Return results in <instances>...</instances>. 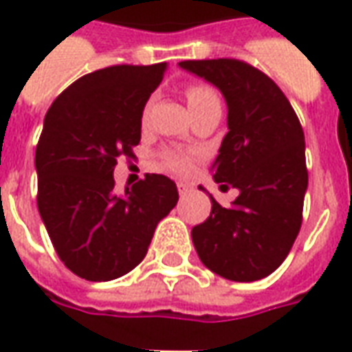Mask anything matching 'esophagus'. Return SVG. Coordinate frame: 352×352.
Returning a JSON list of instances; mask_svg holds the SVG:
<instances>
[{
    "label": "esophagus",
    "mask_w": 352,
    "mask_h": 352,
    "mask_svg": "<svg viewBox=\"0 0 352 352\" xmlns=\"http://www.w3.org/2000/svg\"><path fill=\"white\" fill-rule=\"evenodd\" d=\"M177 188H179V194H181V196H186L188 192L194 190V184L186 183V181H179V183H177Z\"/></svg>",
    "instance_id": "1"
}]
</instances>
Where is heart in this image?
<instances>
[{
    "mask_svg": "<svg viewBox=\"0 0 352 352\" xmlns=\"http://www.w3.org/2000/svg\"><path fill=\"white\" fill-rule=\"evenodd\" d=\"M184 96H186L192 115H196V113L211 107V105H221V100H219L217 92L209 85H204V82L188 85L186 90H184ZM146 115H148V103L143 109V120H146ZM162 166L171 173L186 175L194 168V154L186 153V151H166L162 154Z\"/></svg>",
    "mask_w": 352,
    "mask_h": 352,
    "instance_id": "obj_1",
    "label": "heart"
}]
</instances>
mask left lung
<instances>
[{
  "instance_id": "8db88e82",
  "label": "left lung",
  "mask_w": 352,
  "mask_h": 352,
  "mask_svg": "<svg viewBox=\"0 0 352 352\" xmlns=\"http://www.w3.org/2000/svg\"><path fill=\"white\" fill-rule=\"evenodd\" d=\"M179 65L209 80L226 100L228 133L213 179L239 190L232 207L211 198V214L192 228L196 252L224 279H264L287 258L302 228L307 190L302 124L283 90L243 60H184Z\"/></svg>"
}]
</instances>
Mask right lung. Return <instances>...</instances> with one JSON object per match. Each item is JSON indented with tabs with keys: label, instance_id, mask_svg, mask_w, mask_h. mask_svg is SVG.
Instances as JSON below:
<instances>
[{
	"label": "right lung",
	"instance_id": "right-lung-1",
	"mask_svg": "<svg viewBox=\"0 0 352 352\" xmlns=\"http://www.w3.org/2000/svg\"><path fill=\"white\" fill-rule=\"evenodd\" d=\"M164 73L166 62L103 67L69 85L45 115L37 207L60 260L82 279L131 272L177 206V184L166 175H145L122 196L113 190L116 160L133 158L143 109Z\"/></svg>",
	"mask_w": 352,
	"mask_h": 352
}]
</instances>
